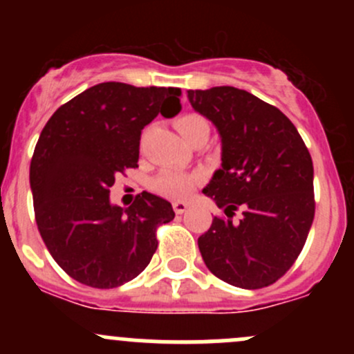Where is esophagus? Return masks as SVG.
<instances>
[{
    "label": "esophagus",
    "mask_w": 354,
    "mask_h": 354,
    "mask_svg": "<svg viewBox=\"0 0 354 354\" xmlns=\"http://www.w3.org/2000/svg\"><path fill=\"white\" fill-rule=\"evenodd\" d=\"M173 209L176 214H183L185 210L188 209V203L187 202H181V200H176V202H173Z\"/></svg>",
    "instance_id": "obj_1"
}]
</instances>
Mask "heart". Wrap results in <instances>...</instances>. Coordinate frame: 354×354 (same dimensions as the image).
Here are the masks:
<instances>
[{
  "mask_svg": "<svg viewBox=\"0 0 354 354\" xmlns=\"http://www.w3.org/2000/svg\"><path fill=\"white\" fill-rule=\"evenodd\" d=\"M176 128L180 131L181 138H183L187 144H190L194 138H197L198 135L205 133L209 135V124L203 120L202 116L197 114H187V116L180 118L176 121ZM200 180L198 174H185V173H176V171H164L160 176L156 178L154 188L159 194L166 195V197L173 198H181L185 195L190 194V190L194 188V185Z\"/></svg>",
  "mask_w": 354,
  "mask_h": 354,
  "instance_id": "heart-1",
  "label": "heart"
}]
</instances>
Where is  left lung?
<instances>
[{"label": "left lung", "mask_w": 354, "mask_h": 354, "mask_svg": "<svg viewBox=\"0 0 354 354\" xmlns=\"http://www.w3.org/2000/svg\"><path fill=\"white\" fill-rule=\"evenodd\" d=\"M188 102L221 138V167L202 192L227 219L214 217L198 238L203 262L231 286H269L298 259L315 216L308 149L279 109L241 88L188 91Z\"/></svg>", "instance_id": "1"}]
</instances>
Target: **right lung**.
I'll list each match as a JSON object with an SVG mask.
<instances>
[{
	"label": "right lung",
	"mask_w": 354,
	"mask_h": 354,
	"mask_svg": "<svg viewBox=\"0 0 354 354\" xmlns=\"http://www.w3.org/2000/svg\"><path fill=\"white\" fill-rule=\"evenodd\" d=\"M181 88L104 82L55 111L30 160L39 233L59 267L91 288L135 279L156 253V227L174 219L167 200L144 192L111 203L116 174L138 167L144 127L180 113Z\"/></svg>",
	"instance_id": "1"
}]
</instances>
